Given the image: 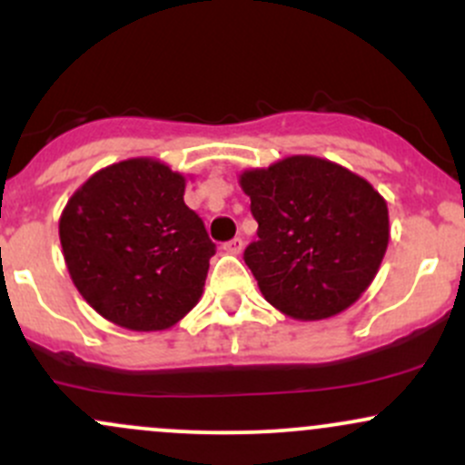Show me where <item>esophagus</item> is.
I'll return each mask as SVG.
<instances>
[{
    "mask_svg": "<svg viewBox=\"0 0 465 465\" xmlns=\"http://www.w3.org/2000/svg\"><path fill=\"white\" fill-rule=\"evenodd\" d=\"M223 251L231 252V254H239V252L243 251V239H242V237H234V239H231V242L223 243Z\"/></svg>",
    "mask_w": 465,
    "mask_h": 465,
    "instance_id": "obj_1",
    "label": "esophagus"
}]
</instances>
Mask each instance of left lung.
I'll return each instance as SVG.
<instances>
[{
    "instance_id": "1",
    "label": "left lung",
    "mask_w": 465,
    "mask_h": 465,
    "mask_svg": "<svg viewBox=\"0 0 465 465\" xmlns=\"http://www.w3.org/2000/svg\"><path fill=\"white\" fill-rule=\"evenodd\" d=\"M257 219L243 252L277 311L319 322L351 308L371 286L391 239L386 199L339 163L292 154L239 174Z\"/></svg>"
}]
</instances>
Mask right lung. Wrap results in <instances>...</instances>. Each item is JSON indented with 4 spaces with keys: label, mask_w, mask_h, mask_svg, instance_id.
I'll use <instances>...</instances> for the list:
<instances>
[{
    "label": "right lung",
    "mask_w": 465,
    "mask_h": 465,
    "mask_svg": "<svg viewBox=\"0 0 465 465\" xmlns=\"http://www.w3.org/2000/svg\"><path fill=\"white\" fill-rule=\"evenodd\" d=\"M186 177L153 157L88 177L59 217V242L79 294L104 319L166 331L197 306L214 243L183 203Z\"/></svg>",
    "instance_id": "1"
}]
</instances>
